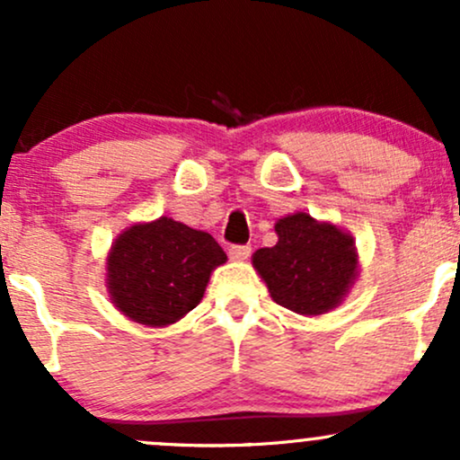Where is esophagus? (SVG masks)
<instances>
[{"label":"esophagus","mask_w":460,"mask_h":460,"mask_svg":"<svg viewBox=\"0 0 460 460\" xmlns=\"http://www.w3.org/2000/svg\"><path fill=\"white\" fill-rule=\"evenodd\" d=\"M251 246H231L229 248V257L234 261H244V260H248V257H251Z\"/></svg>","instance_id":"1"}]
</instances>
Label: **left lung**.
Segmentation results:
<instances>
[{
	"mask_svg": "<svg viewBox=\"0 0 460 460\" xmlns=\"http://www.w3.org/2000/svg\"><path fill=\"white\" fill-rule=\"evenodd\" d=\"M274 231L277 244L252 252V268L274 303L298 315H322L340 307L358 277L355 237L307 212L283 216Z\"/></svg>",
	"mask_w": 460,
	"mask_h": 460,
	"instance_id": "obj_1",
	"label": "left lung"
}]
</instances>
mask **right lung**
I'll use <instances>...</instances> for the list:
<instances>
[{"instance_id":"obj_1","label":"right lung","mask_w":460,"mask_h":460,"mask_svg":"<svg viewBox=\"0 0 460 460\" xmlns=\"http://www.w3.org/2000/svg\"><path fill=\"white\" fill-rule=\"evenodd\" d=\"M225 261L208 231L162 216L120 231L105 260V288L125 318L160 329L197 307Z\"/></svg>"}]
</instances>
